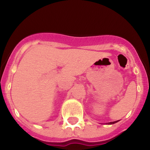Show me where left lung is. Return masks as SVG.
<instances>
[{"mask_svg":"<svg viewBox=\"0 0 150 150\" xmlns=\"http://www.w3.org/2000/svg\"><path fill=\"white\" fill-rule=\"evenodd\" d=\"M118 122V120H116V121H114V122H107V124H109V125H111V124H114L115 123V122Z\"/></svg>","mask_w":150,"mask_h":150,"instance_id":"8db88e82","label":"left lung"}]
</instances>
